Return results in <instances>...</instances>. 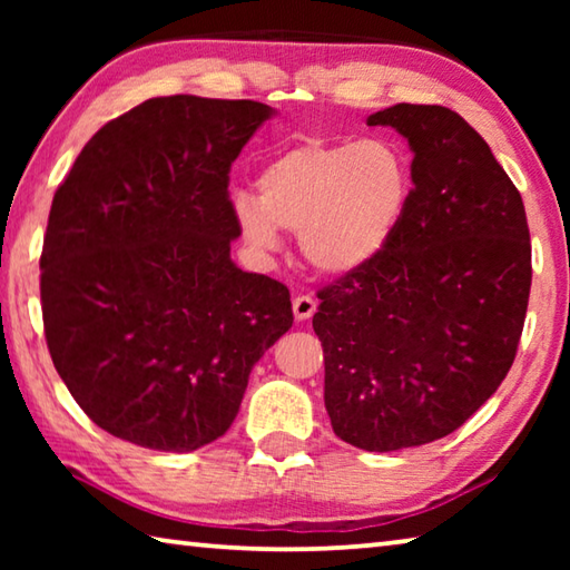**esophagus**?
Listing matches in <instances>:
<instances>
[{
	"mask_svg": "<svg viewBox=\"0 0 570 570\" xmlns=\"http://www.w3.org/2000/svg\"><path fill=\"white\" fill-rule=\"evenodd\" d=\"M292 306H294V316H296V320H298V322H306V320H312L314 312H316V298L302 294V296L294 298Z\"/></svg>",
	"mask_w": 570,
	"mask_h": 570,
	"instance_id": "1",
	"label": "esophagus"
}]
</instances>
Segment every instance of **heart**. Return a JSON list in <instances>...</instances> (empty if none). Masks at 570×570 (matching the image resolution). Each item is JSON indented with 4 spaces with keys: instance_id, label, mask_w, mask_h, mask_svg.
<instances>
[{
    "instance_id": "1",
    "label": "heart",
    "mask_w": 570,
    "mask_h": 570,
    "mask_svg": "<svg viewBox=\"0 0 570 570\" xmlns=\"http://www.w3.org/2000/svg\"><path fill=\"white\" fill-rule=\"evenodd\" d=\"M412 186V160L400 142L306 138L266 163L258 200L240 193L234 216L250 246L276 250L278 228L294 230L316 272L354 276L397 236Z\"/></svg>"
}]
</instances>
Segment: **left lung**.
<instances>
[{
  "label": "left lung",
  "instance_id": "left-lung-1",
  "mask_svg": "<svg viewBox=\"0 0 570 570\" xmlns=\"http://www.w3.org/2000/svg\"><path fill=\"white\" fill-rule=\"evenodd\" d=\"M412 150V200L387 250L320 292L324 404L336 438L370 452L428 445L493 397L530 294L523 198L478 130L442 105L366 118Z\"/></svg>",
  "mask_w": 570,
  "mask_h": 570
}]
</instances>
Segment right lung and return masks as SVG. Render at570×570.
<instances>
[{"label":"right lung","mask_w":570,"mask_h":570,"mask_svg":"<svg viewBox=\"0 0 570 570\" xmlns=\"http://www.w3.org/2000/svg\"><path fill=\"white\" fill-rule=\"evenodd\" d=\"M272 115L254 100H146L92 135L55 193L47 346L115 438L160 452L218 440L254 364L292 330L288 288L230 262V163Z\"/></svg>","instance_id":"right-lung-1"}]
</instances>
